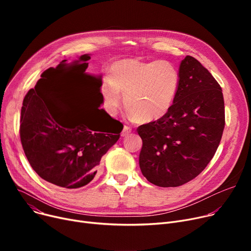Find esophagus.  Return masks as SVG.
<instances>
[{"instance_id": "34e87169", "label": "esophagus", "mask_w": 251, "mask_h": 251, "mask_svg": "<svg viewBox=\"0 0 251 251\" xmlns=\"http://www.w3.org/2000/svg\"><path fill=\"white\" fill-rule=\"evenodd\" d=\"M131 132H132V129H131V127H129V126L125 125V126H124V128H123V130H122L121 136H123V137H126V136H128V135H129Z\"/></svg>"}]
</instances>
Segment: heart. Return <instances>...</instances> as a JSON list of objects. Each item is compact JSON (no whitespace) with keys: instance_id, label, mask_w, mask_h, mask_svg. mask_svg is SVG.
Masks as SVG:
<instances>
[{"instance_id":"obj_1","label":"heart","mask_w":251,"mask_h":251,"mask_svg":"<svg viewBox=\"0 0 251 251\" xmlns=\"http://www.w3.org/2000/svg\"><path fill=\"white\" fill-rule=\"evenodd\" d=\"M179 80L177 68L165 60L117 61L101 84L104 107L115 115L120 108L123 94L125 108L139 121L159 120L172 107Z\"/></svg>"}]
</instances>
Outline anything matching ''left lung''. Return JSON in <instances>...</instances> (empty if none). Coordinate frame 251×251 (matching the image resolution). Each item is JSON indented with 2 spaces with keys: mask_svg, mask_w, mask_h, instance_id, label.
Instances as JSON below:
<instances>
[{
  "mask_svg": "<svg viewBox=\"0 0 251 251\" xmlns=\"http://www.w3.org/2000/svg\"><path fill=\"white\" fill-rule=\"evenodd\" d=\"M172 107L159 120L137 128L142 175L160 187H177L199 176L213 159L225 127L220 84L191 56L179 66Z\"/></svg>",
  "mask_w": 251,
  "mask_h": 251,
  "instance_id": "obj_1",
  "label": "left lung"
}]
</instances>
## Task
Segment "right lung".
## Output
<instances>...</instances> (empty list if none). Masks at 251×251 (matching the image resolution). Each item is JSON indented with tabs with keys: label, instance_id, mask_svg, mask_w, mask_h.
<instances>
[{
	"label": "right lung",
	"instance_id": "add662e5",
	"mask_svg": "<svg viewBox=\"0 0 251 251\" xmlns=\"http://www.w3.org/2000/svg\"><path fill=\"white\" fill-rule=\"evenodd\" d=\"M90 59L59 64L42 74L23 100L20 138L24 153L44 180L63 188H80L95 178L101 156L120 137L122 123L102 109L73 103L63 87L67 76L85 72Z\"/></svg>",
	"mask_w": 251,
	"mask_h": 251
}]
</instances>
